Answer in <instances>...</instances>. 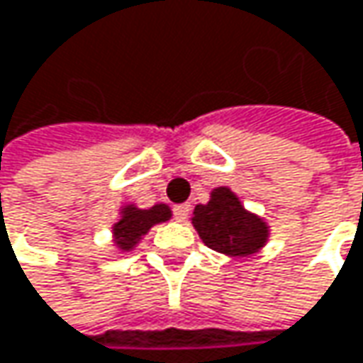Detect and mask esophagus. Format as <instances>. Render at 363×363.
<instances>
[{
	"label": "esophagus",
	"instance_id": "esophagus-1",
	"mask_svg": "<svg viewBox=\"0 0 363 363\" xmlns=\"http://www.w3.org/2000/svg\"><path fill=\"white\" fill-rule=\"evenodd\" d=\"M188 215H190V204H177V206H173V217L177 219V221H186L188 219Z\"/></svg>",
	"mask_w": 363,
	"mask_h": 363
}]
</instances>
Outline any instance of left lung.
Here are the masks:
<instances>
[{
	"instance_id": "8db88e82",
	"label": "left lung",
	"mask_w": 363,
	"mask_h": 363,
	"mask_svg": "<svg viewBox=\"0 0 363 363\" xmlns=\"http://www.w3.org/2000/svg\"><path fill=\"white\" fill-rule=\"evenodd\" d=\"M192 225L208 249L236 259L259 252L269 240L267 221L245 208L228 186L213 188L208 203L194 206Z\"/></svg>"
}]
</instances>
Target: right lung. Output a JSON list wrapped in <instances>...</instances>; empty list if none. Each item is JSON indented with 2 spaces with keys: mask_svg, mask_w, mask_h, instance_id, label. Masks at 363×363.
I'll return each instance as SVG.
<instances>
[{
  "mask_svg": "<svg viewBox=\"0 0 363 363\" xmlns=\"http://www.w3.org/2000/svg\"><path fill=\"white\" fill-rule=\"evenodd\" d=\"M171 208L164 203H157L150 208H140L127 203L118 208V219L113 223V247L118 252H131L142 238L157 225L171 219Z\"/></svg>",
  "mask_w": 363,
  "mask_h": 363,
  "instance_id": "1",
  "label": "right lung"
}]
</instances>
